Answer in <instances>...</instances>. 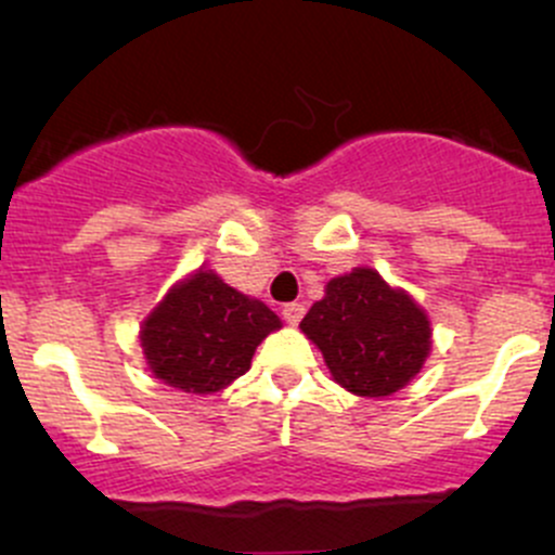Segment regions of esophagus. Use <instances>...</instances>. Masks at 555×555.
Segmentation results:
<instances>
[{
	"label": "esophagus",
	"mask_w": 555,
	"mask_h": 555,
	"mask_svg": "<svg viewBox=\"0 0 555 555\" xmlns=\"http://www.w3.org/2000/svg\"><path fill=\"white\" fill-rule=\"evenodd\" d=\"M304 313H306V306H304V304H287V306H284V309H282L284 322L293 324V327L300 322V319H304Z\"/></svg>",
	"instance_id": "obj_1"
}]
</instances>
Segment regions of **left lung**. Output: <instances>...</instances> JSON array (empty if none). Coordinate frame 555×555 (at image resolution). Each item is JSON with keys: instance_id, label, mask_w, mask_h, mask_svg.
I'll return each mask as SVG.
<instances>
[{"instance_id": "left-lung-1", "label": "left lung", "mask_w": 555, "mask_h": 555, "mask_svg": "<svg viewBox=\"0 0 555 555\" xmlns=\"http://www.w3.org/2000/svg\"><path fill=\"white\" fill-rule=\"evenodd\" d=\"M335 384L357 397H389L422 373L433 351L427 311L376 268L330 279L300 322Z\"/></svg>"}]
</instances>
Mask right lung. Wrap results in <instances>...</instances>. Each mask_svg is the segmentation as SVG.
<instances>
[{"label":"right lung","mask_w":555,"mask_h":555,"mask_svg":"<svg viewBox=\"0 0 555 555\" xmlns=\"http://www.w3.org/2000/svg\"><path fill=\"white\" fill-rule=\"evenodd\" d=\"M279 327L282 319L262 300L228 287L201 266L147 313L139 340L158 382L211 395L244 376L257 346Z\"/></svg>","instance_id":"1"}]
</instances>
